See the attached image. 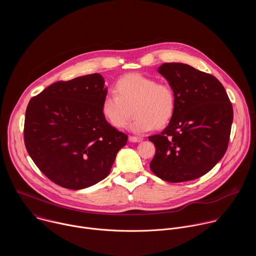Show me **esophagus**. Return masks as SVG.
Here are the masks:
<instances>
[{
	"mask_svg": "<svg viewBox=\"0 0 256 256\" xmlns=\"http://www.w3.org/2000/svg\"><path fill=\"white\" fill-rule=\"evenodd\" d=\"M128 140L132 142H140L142 140V138H140V136H130L128 138Z\"/></svg>",
	"mask_w": 256,
	"mask_h": 256,
	"instance_id": "1",
	"label": "esophagus"
}]
</instances>
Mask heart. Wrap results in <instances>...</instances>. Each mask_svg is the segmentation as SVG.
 Masks as SVG:
<instances>
[{
	"instance_id": "obj_1",
	"label": "heart",
	"mask_w": 256,
	"mask_h": 256,
	"mask_svg": "<svg viewBox=\"0 0 256 256\" xmlns=\"http://www.w3.org/2000/svg\"><path fill=\"white\" fill-rule=\"evenodd\" d=\"M114 92L104 97L101 112L116 128H124L132 112L136 118L130 130L134 132L163 128L174 114L176 99L172 87L153 78L136 72L126 75L116 82Z\"/></svg>"
}]
</instances>
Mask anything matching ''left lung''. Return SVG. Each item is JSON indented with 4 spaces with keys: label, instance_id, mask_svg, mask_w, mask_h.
Wrapping results in <instances>:
<instances>
[{
    "label": "left lung",
    "instance_id": "8db88e82",
    "mask_svg": "<svg viewBox=\"0 0 256 256\" xmlns=\"http://www.w3.org/2000/svg\"><path fill=\"white\" fill-rule=\"evenodd\" d=\"M175 93L176 106L168 126L149 136L156 154L152 172L168 182H184L208 173L225 155L233 108L216 77L182 62L158 68Z\"/></svg>",
    "mask_w": 256,
    "mask_h": 256
}]
</instances>
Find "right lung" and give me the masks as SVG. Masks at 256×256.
<instances>
[{"mask_svg": "<svg viewBox=\"0 0 256 256\" xmlns=\"http://www.w3.org/2000/svg\"><path fill=\"white\" fill-rule=\"evenodd\" d=\"M96 74L56 82L28 103L24 142L40 170L54 184L83 190L112 170L128 136L109 124L101 112L107 95Z\"/></svg>", "mask_w": 256, "mask_h": 256, "instance_id": "right-lung-1", "label": "right lung"}]
</instances>
